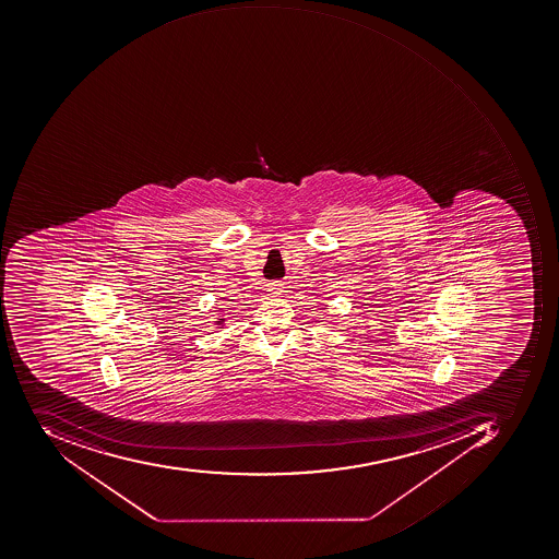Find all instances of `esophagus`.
Listing matches in <instances>:
<instances>
[{"label": "esophagus", "instance_id": "34e87169", "mask_svg": "<svg viewBox=\"0 0 559 559\" xmlns=\"http://www.w3.org/2000/svg\"><path fill=\"white\" fill-rule=\"evenodd\" d=\"M283 285L280 282H273L267 285V292H270V295H282L283 293Z\"/></svg>", "mask_w": 559, "mask_h": 559}]
</instances>
